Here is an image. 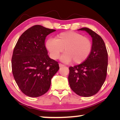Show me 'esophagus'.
I'll return each instance as SVG.
<instances>
[{"label":"esophagus","instance_id":"1","mask_svg":"<svg viewBox=\"0 0 120 120\" xmlns=\"http://www.w3.org/2000/svg\"><path fill=\"white\" fill-rule=\"evenodd\" d=\"M59 66H60V67H64V65L62 63H59Z\"/></svg>","mask_w":120,"mask_h":120}]
</instances>
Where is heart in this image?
Returning a JSON list of instances; mask_svg holds the SVG:
<instances>
[{
    "label": "heart",
    "mask_w": 120,
    "mask_h": 120,
    "mask_svg": "<svg viewBox=\"0 0 120 120\" xmlns=\"http://www.w3.org/2000/svg\"><path fill=\"white\" fill-rule=\"evenodd\" d=\"M46 46L52 58L56 60L63 51L62 60L74 64L85 62L91 53L92 49L91 40L87 37L77 32H65L60 33L56 39L50 38L46 42Z\"/></svg>",
    "instance_id": "1"
}]
</instances>
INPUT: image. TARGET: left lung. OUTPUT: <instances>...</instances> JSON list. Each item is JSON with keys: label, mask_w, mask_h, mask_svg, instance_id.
<instances>
[{"label": "left lung", "mask_w": 120, "mask_h": 120, "mask_svg": "<svg viewBox=\"0 0 120 120\" xmlns=\"http://www.w3.org/2000/svg\"><path fill=\"white\" fill-rule=\"evenodd\" d=\"M85 30L92 38V49L88 58L80 64L69 68V83L79 96L91 97L101 89L106 79L108 68V52L101 36L88 28Z\"/></svg>", "instance_id": "obj_1"}]
</instances>
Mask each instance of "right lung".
<instances>
[{
    "mask_svg": "<svg viewBox=\"0 0 120 120\" xmlns=\"http://www.w3.org/2000/svg\"><path fill=\"white\" fill-rule=\"evenodd\" d=\"M55 31L40 25L32 26L20 36L14 47L13 76L22 92L30 97L46 93L52 78L60 69L58 62L47 55L45 43L47 35Z\"/></svg>",
    "mask_w": 120,
    "mask_h": 120,
    "instance_id": "add662e5",
    "label": "right lung"
}]
</instances>
